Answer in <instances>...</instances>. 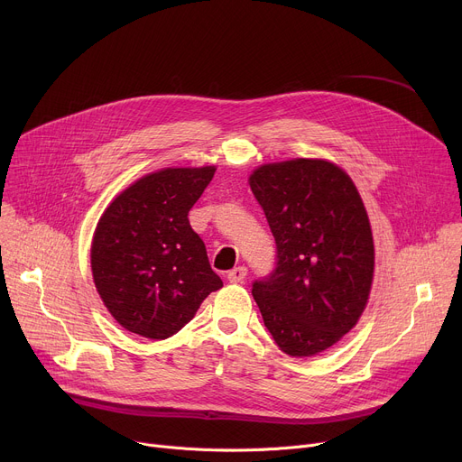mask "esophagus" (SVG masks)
I'll use <instances>...</instances> for the list:
<instances>
[{
    "mask_svg": "<svg viewBox=\"0 0 462 462\" xmlns=\"http://www.w3.org/2000/svg\"><path fill=\"white\" fill-rule=\"evenodd\" d=\"M226 278H228L230 283H243L245 278H246V269L245 267H236L228 273Z\"/></svg>",
    "mask_w": 462,
    "mask_h": 462,
    "instance_id": "34e87169",
    "label": "esophagus"
}]
</instances>
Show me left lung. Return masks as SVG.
<instances>
[{"instance_id":"left-lung-1","label":"left lung","mask_w":462,"mask_h":462,"mask_svg":"<svg viewBox=\"0 0 462 462\" xmlns=\"http://www.w3.org/2000/svg\"><path fill=\"white\" fill-rule=\"evenodd\" d=\"M248 182L278 250L252 296L283 353L314 356L351 331L369 300L374 245L362 197L321 159L263 164Z\"/></svg>"}]
</instances>
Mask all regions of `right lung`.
Segmentation results:
<instances>
[{
    "label": "right lung",
    "instance_id": "right-lung-1",
    "mask_svg": "<svg viewBox=\"0 0 462 462\" xmlns=\"http://www.w3.org/2000/svg\"><path fill=\"white\" fill-rule=\"evenodd\" d=\"M214 173L216 166L148 173L102 214L91 243V271L104 305L125 331L164 340L223 287L188 221Z\"/></svg>",
    "mask_w": 462,
    "mask_h": 462
}]
</instances>
